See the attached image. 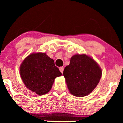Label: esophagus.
I'll return each instance as SVG.
<instances>
[{
    "mask_svg": "<svg viewBox=\"0 0 123 123\" xmlns=\"http://www.w3.org/2000/svg\"><path fill=\"white\" fill-rule=\"evenodd\" d=\"M59 70H60V72H61V73H63V70H64V68H63V67H60V68H59Z\"/></svg>",
    "mask_w": 123,
    "mask_h": 123,
    "instance_id": "1",
    "label": "esophagus"
}]
</instances>
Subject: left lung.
<instances>
[{"label": "left lung", "mask_w": 123, "mask_h": 123, "mask_svg": "<svg viewBox=\"0 0 123 123\" xmlns=\"http://www.w3.org/2000/svg\"><path fill=\"white\" fill-rule=\"evenodd\" d=\"M63 75L69 92L77 97L91 93L100 81L102 70L96 62L86 54H76L70 59Z\"/></svg>", "instance_id": "1"}]
</instances>
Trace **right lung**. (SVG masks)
<instances>
[{
	"label": "right lung",
	"instance_id": "1",
	"mask_svg": "<svg viewBox=\"0 0 123 123\" xmlns=\"http://www.w3.org/2000/svg\"><path fill=\"white\" fill-rule=\"evenodd\" d=\"M62 75L54 60L46 53L31 54L20 66V75L26 87L38 95L49 92L55 79Z\"/></svg>",
	"mask_w": 123,
	"mask_h": 123
}]
</instances>
